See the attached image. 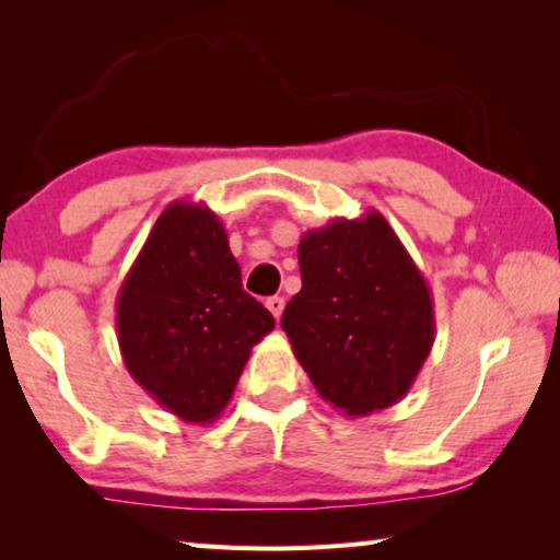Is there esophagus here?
<instances>
[{
  "mask_svg": "<svg viewBox=\"0 0 560 560\" xmlns=\"http://www.w3.org/2000/svg\"><path fill=\"white\" fill-rule=\"evenodd\" d=\"M267 308L271 311V316L279 320L281 314H283V299H281V296H271V299L267 301Z\"/></svg>",
  "mask_w": 560,
  "mask_h": 560,
  "instance_id": "esophagus-1",
  "label": "esophagus"
}]
</instances>
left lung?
Returning a JSON list of instances; mask_svg holds the SVG:
<instances>
[{
	"label": "left lung",
	"instance_id": "left-lung-1",
	"mask_svg": "<svg viewBox=\"0 0 560 560\" xmlns=\"http://www.w3.org/2000/svg\"><path fill=\"white\" fill-rule=\"evenodd\" d=\"M299 267L281 328L318 395L353 417L402 400L434 343V303L385 217L308 230Z\"/></svg>",
	"mask_w": 560,
	"mask_h": 560
}]
</instances>
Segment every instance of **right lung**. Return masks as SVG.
I'll return each mask as SVG.
<instances>
[{"mask_svg":"<svg viewBox=\"0 0 560 560\" xmlns=\"http://www.w3.org/2000/svg\"><path fill=\"white\" fill-rule=\"evenodd\" d=\"M273 326L242 287L220 217L189 200L167 205L116 299L118 346L132 381L179 420L210 424Z\"/></svg>","mask_w":560,"mask_h":560,"instance_id":"obj_1","label":"right lung"}]
</instances>
